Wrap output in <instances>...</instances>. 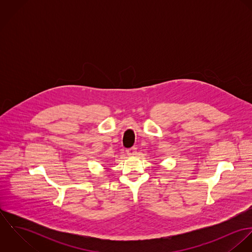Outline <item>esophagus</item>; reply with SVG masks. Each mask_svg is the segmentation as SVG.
Segmentation results:
<instances>
[{"label":"esophagus","mask_w":252,"mask_h":252,"mask_svg":"<svg viewBox=\"0 0 252 252\" xmlns=\"http://www.w3.org/2000/svg\"><path fill=\"white\" fill-rule=\"evenodd\" d=\"M126 152H127V154H128L129 156H134V155H136V153H137V148H136V147L128 148V149L126 150Z\"/></svg>","instance_id":"34e87169"}]
</instances>
